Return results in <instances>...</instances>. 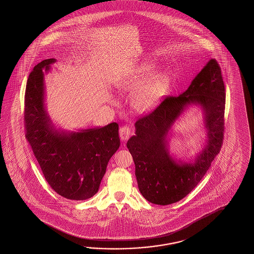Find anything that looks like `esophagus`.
<instances>
[{
    "label": "esophagus",
    "instance_id": "esophagus-1",
    "mask_svg": "<svg viewBox=\"0 0 254 254\" xmlns=\"http://www.w3.org/2000/svg\"><path fill=\"white\" fill-rule=\"evenodd\" d=\"M119 133L122 140H126L129 139L131 131L128 126H123L122 128H120Z\"/></svg>",
    "mask_w": 254,
    "mask_h": 254
}]
</instances>
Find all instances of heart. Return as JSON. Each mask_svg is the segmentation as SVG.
Returning a JSON list of instances; mask_svg holds the SVG:
<instances>
[{"label": "heart", "mask_w": 254, "mask_h": 254, "mask_svg": "<svg viewBox=\"0 0 254 254\" xmlns=\"http://www.w3.org/2000/svg\"><path fill=\"white\" fill-rule=\"evenodd\" d=\"M155 65H141L118 82V88L127 92H136L134 107L140 113H146L156 106L167 88L169 76L165 71H155Z\"/></svg>", "instance_id": "heart-1"}]
</instances>
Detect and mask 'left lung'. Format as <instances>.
Here are the masks:
<instances>
[{
	"instance_id": "1",
	"label": "left lung",
	"mask_w": 254,
	"mask_h": 254,
	"mask_svg": "<svg viewBox=\"0 0 254 254\" xmlns=\"http://www.w3.org/2000/svg\"><path fill=\"white\" fill-rule=\"evenodd\" d=\"M192 105L203 110L207 139L195 160L184 163L169 154L167 132ZM224 110L225 87L221 67L211 59L184 93L165 98L153 112L135 123V135L129 138L127 148L133 158L139 190L146 200L168 205L194 189L221 151Z\"/></svg>"
}]
</instances>
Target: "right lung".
Listing matches in <instances>:
<instances>
[{"label":"right lung","instance_id":"obj_1","mask_svg":"<svg viewBox=\"0 0 254 254\" xmlns=\"http://www.w3.org/2000/svg\"><path fill=\"white\" fill-rule=\"evenodd\" d=\"M55 59L34 66L24 99L26 139L54 191L66 199L86 200L96 194L111 157L119 149V125L67 131L56 129L46 111L44 72Z\"/></svg>","mask_w":254,"mask_h":254}]
</instances>
